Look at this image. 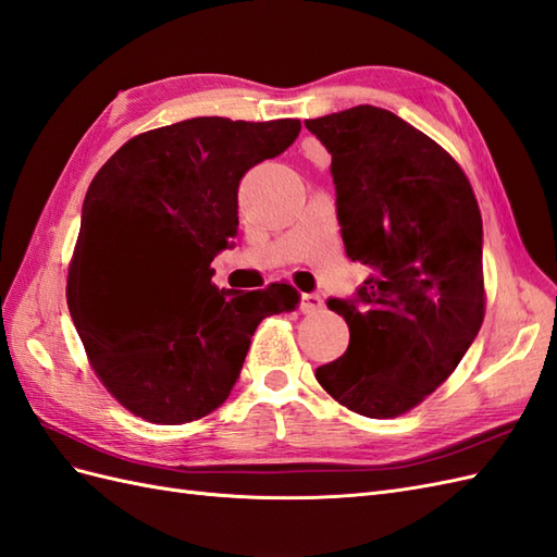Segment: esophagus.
<instances>
[{
  "instance_id": "esophagus-1",
  "label": "esophagus",
  "mask_w": 557,
  "mask_h": 557,
  "mask_svg": "<svg viewBox=\"0 0 557 557\" xmlns=\"http://www.w3.org/2000/svg\"><path fill=\"white\" fill-rule=\"evenodd\" d=\"M299 309H302L305 313L321 311L323 309V299L319 295H313V293H305L302 295V302H299Z\"/></svg>"
}]
</instances>
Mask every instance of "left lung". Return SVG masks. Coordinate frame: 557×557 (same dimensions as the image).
<instances>
[{"mask_svg":"<svg viewBox=\"0 0 557 557\" xmlns=\"http://www.w3.org/2000/svg\"><path fill=\"white\" fill-rule=\"evenodd\" d=\"M330 154L351 262L372 269L358 305L330 299L349 349L315 380L370 419L410 412L455 372L485 319L483 218L449 152L394 112L307 119Z\"/></svg>","mask_w":557,"mask_h":557,"instance_id":"obj_1","label":"left lung"}]
</instances>
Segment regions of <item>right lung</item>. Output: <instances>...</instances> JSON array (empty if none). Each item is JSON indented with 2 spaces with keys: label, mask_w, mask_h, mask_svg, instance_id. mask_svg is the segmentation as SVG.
I'll list each match as a JSON object with an SVG mask.
<instances>
[{
  "label": "right lung",
  "mask_w": 557,
  "mask_h": 557,
  "mask_svg": "<svg viewBox=\"0 0 557 557\" xmlns=\"http://www.w3.org/2000/svg\"><path fill=\"white\" fill-rule=\"evenodd\" d=\"M299 128V119H187L135 135L88 187L67 307L96 377L145 422L218 410L258 325L297 309L290 283L218 288L210 262L238 236L242 177Z\"/></svg>",
  "instance_id": "right-lung-1"
}]
</instances>
